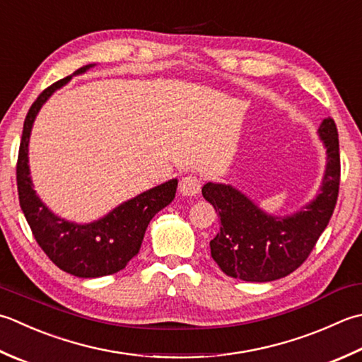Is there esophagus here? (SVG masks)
<instances>
[{
    "mask_svg": "<svg viewBox=\"0 0 362 362\" xmlns=\"http://www.w3.org/2000/svg\"><path fill=\"white\" fill-rule=\"evenodd\" d=\"M201 179L197 175H185L180 180V193L183 196H196L201 191Z\"/></svg>",
    "mask_w": 362,
    "mask_h": 362,
    "instance_id": "1",
    "label": "esophagus"
}]
</instances>
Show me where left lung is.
<instances>
[{
	"instance_id": "left-lung-1",
	"label": "left lung",
	"mask_w": 362,
	"mask_h": 362,
	"mask_svg": "<svg viewBox=\"0 0 362 362\" xmlns=\"http://www.w3.org/2000/svg\"><path fill=\"white\" fill-rule=\"evenodd\" d=\"M318 134L328 161L320 193L292 216L262 211L242 191L224 183H205L202 196L214 205L221 228L210 242L211 257L230 278L268 282L293 273L309 257L334 211L341 183V155L334 119H323Z\"/></svg>"
}]
</instances>
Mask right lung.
<instances>
[{
  "label": "right lung",
  "mask_w": 362,
  "mask_h": 362,
  "mask_svg": "<svg viewBox=\"0 0 362 362\" xmlns=\"http://www.w3.org/2000/svg\"><path fill=\"white\" fill-rule=\"evenodd\" d=\"M94 64H88L74 75L84 74ZM70 78L72 75L48 86L28 111L17 160L18 199L35 242L56 267L78 278H100L124 270L139 252L151 219L175 197L177 179L144 191L89 224L66 221L48 210L33 188L28 166V143L42 105Z\"/></svg>",
  "instance_id": "1"
}]
</instances>
